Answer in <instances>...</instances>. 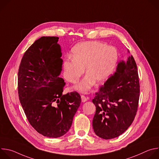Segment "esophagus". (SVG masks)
I'll use <instances>...</instances> for the list:
<instances>
[{"instance_id":"1","label":"esophagus","mask_w":159,"mask_h":159,"mask_svg":"<svg viewBox=\"0 0 159 159\" xmlns=\"http://www.w3.org/2000/svg\"><path fill=\"white\" fill-rule=\"evenodd\" d=\"M81 99H82V102H85L87 101V98L84 95H81Z\"/></svg>"}]
</instances>
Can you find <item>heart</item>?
<instances>
[{
  "instance_id": "heart-1",
  "label": "heart",
  "mask_w": 159,
  "mask_h": 159,
  "mask_svg": "<svg viewBox=\"0 0 159 159\" xmlns=\"http://www.w3.org/2000/svg\"><path fill=\"white\" fill-rule=\"evenodd\" d=\"M73 57L64 61V75L67 81L75 84L84 73L87 74L74 89L86 93L97 82H106L112 74L117 65V50L100 41H86L78 44L72 50Z\"/></svg>"
}]
</instances>
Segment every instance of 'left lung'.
<instances>
[{
	"instance_id": "obj_1",
	"label": "left lung",
	"mask_w": 159,
	"mask_h": 159,
	"mask_svg": "<svg viewBox=\"0 0 159 159\" xmlns=\"http://www.w3.org/2000/svg\"><path fill=\"white\" fill-rule=\"evenodd\" d=\"M129 52V51H128ZM140 97L137 66L132 55L118 64L116 72L96 93L94 131L101 139L119 137L133 123Z\"/></svg>"
}]
</instances>
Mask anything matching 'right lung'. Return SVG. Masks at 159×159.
Returning a JSON list of instances; mask_svg holds the SVG:
<instances>
[{
	"mask_svg": "<svg viewBox=\"0 0 159 159\" xmlns=\"http://www.w3.org/2000/svg\"><path fill=\"white\" fill-rule=\"evenodd\" d=\"M59 38L43 36L25 53L18 72V94L31 125L49 138L64 135L71 127L81 98L63 95L65 82L59 77L63 60Z\"/></svg>",
	"mask_w": 159,
	"mask_h": 159,
	"instance_id": "add662e5",
	"label": "right lung"
}]
</instances>
